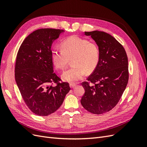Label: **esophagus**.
I'll return each mask as SVG.
<instances>
[{"label": "esophagus", "mask_w": 147, "mask_h": 147, "mask_svg": "<svg viewBox=\"0 0 147 147\" xmlns=\"http://www.w3.org/2000/svg\"><path fill=\"white\" fill-rule=\"evenodd\" d=\"M69 86L71 88H74L75 86H76V84H75V83H70Z\"/></svg>", "instance_id": "34e87169"}]
</instances>
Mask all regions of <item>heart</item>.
Here are the masks:
<instances>
[{
  "label": "heart",
  "instance_id": "b5f03b06",
  "mask_svg": "<svg viewBox=\"0 0 147 147\" xmlns=\"http://www.w3.org/2000/svg\"><path fill=\"white\" fill-rule=\"evenodd\" d=\"M61 50H53L51 59L53 64L58 70H63L71 61L73 65L62 74L65 82L73 83L81 80L86 72L94 71L99 63V50L95 43L87 39L73 35L61 44Z\"/></svg>",
  "mask_w": 147,
  "mask_h": 147
}]
</instances>
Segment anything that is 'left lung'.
Masks as SVG:
<instances>
[{
  "instance_id": "left-lung-1",
  "label": "left lung",
  "mask_w": 147,
  "mask_h": 147,
  "mask_svg": "<svg viewBox=\"0 0 147 147\" xmlns=\"http://www.w3.org/2000/svg\"><path fill=\"white\" fill-rule=\"evenodd\" d=\"M95 41L99 50L96 69L82 83L84 94L81 104L88 112L102 114L117 104L129 79L128 59L123 47L109 34L99 30L84 32Z\"/></svg>"
}]
</instances>
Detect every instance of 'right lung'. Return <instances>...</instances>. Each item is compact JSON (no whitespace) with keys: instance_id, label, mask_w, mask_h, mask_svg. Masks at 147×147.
I'll list each match as a JSON object with an SVG mask.
<instances>
[{"instance_id":"1","label":"right lung","mask_w":147,"mask_h":147,"mask_svg":"<svg viewBox=\"0 0 147 147\" xmlns=\"http://www.w3.org/2000/svg\"><path fill=\"white\" fill-rule=\"evenodd\" d=\"M64 32L50 28L35 30L24 39L18 52L16 83L29 109L40 116L56 112L70 90L69 83H59L50 56L53 43ZM52 82L58 84L53 87Z\"/></svg>"}]
</instances>
